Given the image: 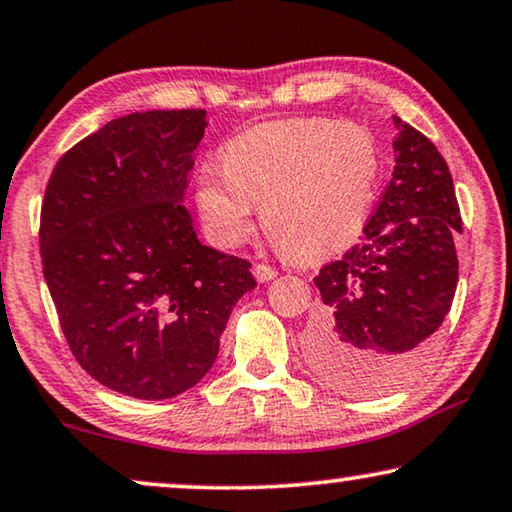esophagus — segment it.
<instances>
[{
	"label": "esophagus",
	"instance_id": "34e87169",
	"mask_svg": "<svg viewBox=\"0 0 512 512\" xmlns=\"http://www.w3.org/2000/svg\"><path fill=\"white\" fill-rule=\"evenodd\" d=\"M253 273H255V278L259 280V283H269V280L276 278L278 271L273 269V266H269V264H255Z\"/></svg>",
	"mask_w": 512,
	"mask_h": 512
}]
</instances>
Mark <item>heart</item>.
Segmentation results:
<instances>
[{
  "label": "heart",
  "instance_id": "heart-1",
  "mask_svg": "<svg viewBox=\"0 0 512 512\" xmlns=\"http://www.w3.org/2000/svg\"><path fill=\"white\" fill-rule=\"evenodd\" d=\"M380 150L369 129L331 118L273 120L236 134L222 169L194 181L201 222L220 246H236L262 204V225L287 257L311 262L357 239L376 199Z\"/></svg>",
  "mask_w": 512,
  "mask_h": 512
}]
</instances>
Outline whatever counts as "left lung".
<instances>
[{
	"mask_svg": "<svg viewBox=\"0 0 512 512\" xmlns=\"http://www.w3.org/2000/svg\"><path fill=\"white\" fill-rule=\"evenodd\" d=\"M394 174L364 227V241L320 269L322 308L308 362L336 390L378 397L408 383L434 350L452 306L462 232L443 155L394 115Z\"/></svg>",
	"mask_w": 512,
	"mask_h": 512,
	"instance_id": "8db88e82",
	"label": "left lung"
}]
</instances>
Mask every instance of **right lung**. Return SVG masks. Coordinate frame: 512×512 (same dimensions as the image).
Returning <instances> with one entry per match:
<instances>
[{"mask_svg": "<svg viewBox=\"0 0 512 512\" xmlns=\"http://www.w3.org/2000/svg\"><path fill=\"white\" fill-rule=\"evenodd\" d=\"M204 109L106 122L57 160L39 248L71 355L97 383L171 399L199 383L243 294L248 259L201 246L183 204Z\"/></svg>", "mask_w": 512, "mask_h": 512, "instance_id": "obj_1", "label": "right lung"}]
</instances>
